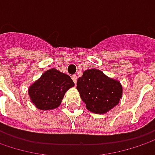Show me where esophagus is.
I'll return each instance as SVG.
<instances>
[{
	"label": "esophagus",
	"instance_id": "1",
	"mask_svg": "<svg viewBox=\"0 0 155 155\" xmlns=\"http://www.w3.org/2000/svg\"><path fill=\"white\" fill-rule=\"evenodd\" d=\"M71 77H72V80L74 81V83H76V81H77V75L74 74V75H72Z\"/></svg>",
	"mask_w": 155,
	"mask_h": 155
}]
</instances>
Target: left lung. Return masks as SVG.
Returning <instances> with one entry per match:
<instances>
[{
	"label": "left lung",
	"instance_id": "left-lung-1",
	"mask_svg": "<svg viewBox=\"0 0 155 155\" xmlns=\"http://www.w3.org/2000/svg\"><path fill=\"white\" fill-rule=\"evenodd\" d=\"M77 90L90 112L105 114L119 104L123 87L120 81L108 77L101 70L87 69L77 80Z\"/></svg>",
	"mask_w": 155,
	"mask_h": 155
}]
</instances>
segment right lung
<instances>
[{
  "label": "right lung",
  "instance_id": "1",
  "mask_svg": "<svg viewBox=\"0 0 155 155\" xmlns=\"http://www.w3.org/2000/svg\"><path fill=\"white\" fill-rule=\"evenodd\" d=\"M74 86L69 75L56 68L45 71L28 88L31 103L41 110L58 108L66 92Z\"/></svg>",
  "mask_w": 155,
  "mask_h": 155
}]
</instances>
